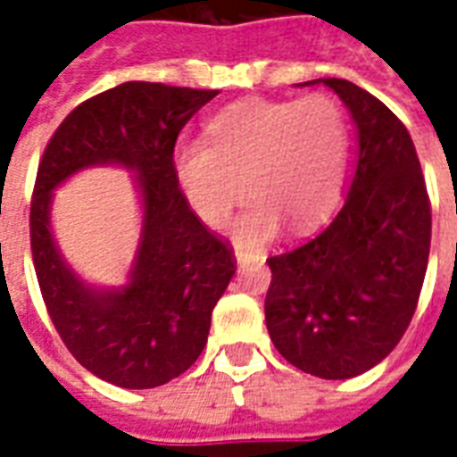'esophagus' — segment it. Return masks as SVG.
Masks as SVG:
<instances>
[{
    "mask_svg": "<svg viewBox=\"0 0 457 457\" xmlns=\"http://www.w3.org/2000/svg\"><path fill=\"white\" fill-rule=\"evenodd\" d=\"M235 258H237V265H239V268H246V265L258 263V261H263V258L256 256V253H249V251H244V249H237L235 251Z\"/></svg>",
    "mask_w": 457,
    "mask_h": 457,
    "instance_id": "esophagus-1",
    "label": "esophagus"
}]
</instances>
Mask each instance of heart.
Instances as JSON below:
<instances>
[{"mask_svg": "<svg viewBox=\"0 0 457 457\" xmlns=\"http://www.w3.org/2000/svg\"><path fill=\"white\" fill-rule=\"evenodd\" d=\"M208 142L187 139L172 168L187 204L206 225H220L242 196H253L232 235L258 246L278 235L318 225L341 196L348 161L344 111L329 96L303 102L246 99L208 123Z\"/></svg>", "mask_w": 457, "mask_h": 457, "instance_id": "b5f03b06", "label": "heart"}]
</instances>
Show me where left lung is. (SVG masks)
<instances>
[{
    "label": "left lung",
    "mask_w": 457,
    "mask_h": 457,
    "mask_svg": "<svg viewBox=\"0 0 457 457\" xmlns=\"http://www.w3.org/2000/svg\"><path fill=\"white\" fill-rule=\"evenodd\" d=\"M334 89L358 132L348 196L320 235L268 258L265 325L279 353L320 379H351L394 351L425 282L432 211L405 125L341 78Z\"/></svg>",
    "instance_id": "left-lung-1"
}]
</instances>
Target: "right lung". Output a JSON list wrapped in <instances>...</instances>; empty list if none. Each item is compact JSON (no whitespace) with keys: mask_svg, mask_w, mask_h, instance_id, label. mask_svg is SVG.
I'll return each instance as SVG.
<instances>
[{"mask_svg":"<svg viewBox=\"0 0 457 457\" xmlns=\"http://www.w3.org/2000/svg\"><path fill=\"white\" fill-rule=\"evenodd\" d=\"M215 95L123 82L71 111L37 168L30 246L49 318L82 368L123 389H154L192 368L237 270L232 249L192 213L172 168L179 130ZM99 164L136 175L143 211L138 251L120 287L80 278L51 229L53 192Z\"/></svg>","mask_w":457,"mask_h":457,"instance_id":"right-lung-1","label":"right lung"}]
</instances>
